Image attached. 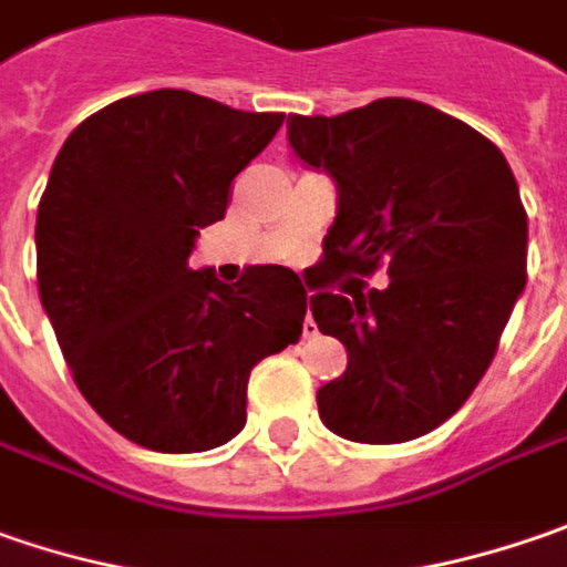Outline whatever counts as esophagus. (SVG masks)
Returning a JSON list of instances; mask_svg holds the SVG:
<instances>
[{"mask_svg":"<svg viewBox=\"0 0 567 567\" xmlns=\"http://www.w3.org/2000/svg\"><path fill=\"white\" fill-rule=\"evenodd\" d=\"M305 336H317V323H313V317H310V308H308V317H305Z\"/></svg>","mask_w":567,"mask_h":567,"instance_id":"34e87169","label":"esophagus"}]
</instances>
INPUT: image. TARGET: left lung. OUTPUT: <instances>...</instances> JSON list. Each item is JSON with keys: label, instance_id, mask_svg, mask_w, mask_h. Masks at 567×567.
Returning a JSON list of instances; mask_svg holds the SVG:
<instances>
[{"label": "left lung", "instance_id": "1", "mask_svg": "<svg viewBox=\"0 0 567 567\" xmlns=\"http://www.w3.org/2000/svg\"><path fill=\"white\" fill-rule=\"evenodd\" d=\"M288 145L336 184L310 313L346 374L317 390L323 425L403 444L447 422L488 371L527 285V212L505 155L463 120L409 97L288 116ZM388 266L386 289H339Z\"/></svg>", "mask_w": 567, "mask_h": 567}]
</instances>
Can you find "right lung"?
<instances>
[{
	"label": "right lung",
	"mask_w": 567,
	"mask_h": 567,
	"mask_svg": "<svg viewBox=\"0 0 567 567\" xmlns=\"http://www.w3.org/2000/svg\"><path fill=\"white\" fill-rule=\"evenodd\" d=\"M282 120L161 87L87 116L53 161L34 231L40 305L82 396L138 447L228 444L250 371L301 336L298 272L250 266L225 285L189 269Z\"/></svg>",
	"instance_id": "obj_1"
}]
</instances>
